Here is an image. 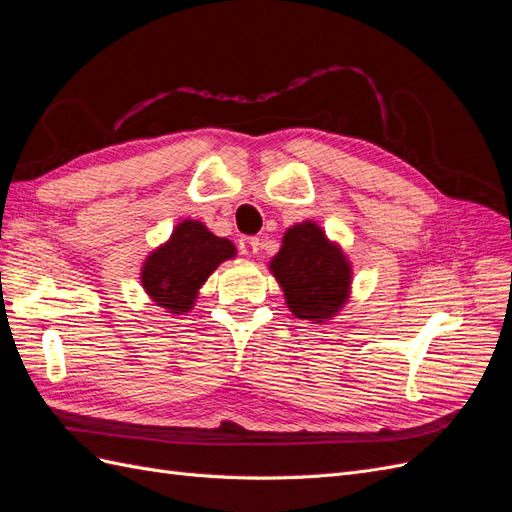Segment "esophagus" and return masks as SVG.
<instances>
[{
	"mask_svg": "<svg viewBox=\"0 0 512 512\" xmlns=\"http://www.w3.org/2000/svg\"><path fill=\"white\" fill-rule=\"evenodd\" d=\"M239 250H241V254L247 256V258L256 256L258 250H260V239H256V237H243V239L239 241Z\"/></svg>",
	"mask_w": 512,
	"mask_h": 512,
	"instance_id": "obj_1",
	"label": "esophagus"
}]
</instances>
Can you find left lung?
<instances>
[{
  "label": "left lung",
  "mask_w": 512,
  "mask_h": 512,
  "mask_svg": "<svg viewBox=\"0 0 512 512\" xmlns=\"http://www.w3.org/2000/svg\"><path fill=\"white\" fill-rule=\"evenodd\" d=\"M269 271L280 284L292 316L314 324L333 320L352 294V262L342 245L331 241L314 220L284 232Z\"/></svg>",
  "instance_id": "obj_1"
}]
</instances>
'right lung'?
Returning a JSON list of instances; mask_svg holds the SVG:
<instances>
[{"mask_svg":"<svg viewBox=\"0 0 512 512\" xmlns=\"http://www.w3.org/2000/svg\"><path fill=\"white\" fill-rule=\"evenodd\" d=\"M235 256V243L215 237L203 222L185 218L143 260L141 286L153 305L170 316H183L194 309L209 275Z\"/></svg>","mask_w":512,"mask_h":512,"instance_id":"obj_1","label":"right lung"}]
</instances>
